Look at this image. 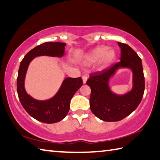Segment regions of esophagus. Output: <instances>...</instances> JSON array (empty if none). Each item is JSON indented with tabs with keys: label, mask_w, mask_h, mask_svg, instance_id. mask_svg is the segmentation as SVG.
I'll list each match as a JSON object with an SVG mask.
<instances>
[{
	"label": "esophagus",
	"mask_w": 160,
	"mask_h": 160,
	"mask_svg": "<svg viewBox=\"0 0 160 160\" xmlns=\"http://www.w3.org/2000/svg\"><path fill=\"white\" fill-rule=\"evenodd\" d=\"M82 79H83V83H86V81H87V79H88V77H87V75H86V74H83V75H82Z\"/></svg>",
	"instance_id": "1"
}]
</instances>
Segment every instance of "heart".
<instances>
[{
    "mask_svg": "<svg viewBox=\"0 0 160 160\" xmlns=\"http://www.w3.org/2000/svg\"><path fill=\"white\" fill-rule=\"evenodd\" d=\"M115 58L116 52L113 49H108L106 46H100L89 52L86 55L85 60L91 63L100 60L102 65L105 67L112 62Z\"/></svg>",
    "mask_w": 160,
    "mask_h": 160,
    "instance_id": "heart-1",
    "label": "heart"
}]
</instances>
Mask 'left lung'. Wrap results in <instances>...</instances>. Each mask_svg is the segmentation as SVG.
<instances>
[{
  "instance_id": "left-lung-1",
  "label": "left lung",
  "mask_w": 160,
  "mask_h": 160,
  "mask_svg": "<svg viewBox=\"0 0 160 160\" xmlns=\"http://www.w3.org/2000/svg\"><path fill=\"white\" fill-rule=\"evenodd\" d=\"M118 45L121 48L119 62L92 73L86 82L91 89V110L105 122H118L132 113L141 102L145 90L141 59L127 44L118 42ZM119 68H129L133 72L132 89L124 95L113 93L108 86L110 78Z\"/></svg>"
}]
</instances>
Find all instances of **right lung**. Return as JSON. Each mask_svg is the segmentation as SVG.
<instances>
[{
    "mask_svg": "<svg viewBox=\"0 0 160 160\" xmlns=\"http://www.w3.org/2000/svg\"><path fill=\"white\" fill-rule=\"evenodd\" d=\"M66 43L61 42H46L31 50L20 62L17 78V91L22 107L33 118L39 122L53 124L61 121L67 116L70 108V101L83 85L81 77L64 78L60 89L52 98L38 100L28 94L24 88L25 76L28 67L33 58L38 56L62 57Z\"/></svg>",
    "mask_w": 160,
    "mask_h": 160,
    "instance_id": "right-lung-1",
    "label": "right lung"
}]
</instances>
